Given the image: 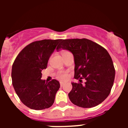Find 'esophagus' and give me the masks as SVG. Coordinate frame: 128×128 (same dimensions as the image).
<instances>
[{"label":"esophagus","instance_id":"34e87169","mask_svg":"<svg viewBox=\"0 0 128 128\" xmlns=\"http://www.w3.org/2000/svg\"><path fill=\"white\" fill-rule=\"evenodd\" d=\"M60 86H63V84H64V82H60Z\"/></svg>","mask_w":128,"mask_h":128}]
</instances>
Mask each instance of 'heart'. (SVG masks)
I'll list each match as a JSON object with an SVG mask.
<instances>
[{"mask_svg": "<svg viewBox=\"0 0 128 128\" xmlns=\"http://www.w3.org/2000/svg\"><path fill=\"white\" fill-rule=\"evenodd\" d=\"M66 52V51H65ZM65 52H63V54ZM56 77H57L58 79L62 80V81H65V80H67L68 78V74L66 72H64V71H60V72H58L57 74H56Z\"/></svg>", "mask_w": 128, "mask_h": 128, "instance_id": "b5f03b06", "label": "heart"}]
</instances>
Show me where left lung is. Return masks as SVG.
Here are the masks:
<instances>
[{"mask_svg":"<svg viewBox=\"0 0 128 128\" xmlns=\"http://www.w3.org/2000/svg\"><path fill=\"white\" fill-rule=\"evenodd\" d=\"M66 49L74 57V78L68 98L74 104L82 108L98 106L109 96L115 80L112 58L104 47L90 40H62L56 50ZM85 79L84 84L82 80Z\"/></svg>","mask_w":128,"mask_h":128,"instance_id":"left-lung-1","label":"left lung"}]
</instances>
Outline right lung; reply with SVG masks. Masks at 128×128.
<instances>
[{
	"mask_svg": "<svg viewBox=\"0 0 128 128\" xmlns=\"http://www.w3.org/2000/svg\"><path fill=\"white\" fill-rule=\"evenodd\" d=\"M60 39L42 40L30 43L18 54L12 66L13 88L24 104L35 110L48 108L53 104L60 84L52 80H41L42 70Z\"/></svg>",
	"mask_w": 128,
	"mask_h": 128,
	"instance_id": "1",
	"label": "right lung"
}]
</instances>
